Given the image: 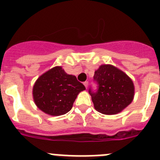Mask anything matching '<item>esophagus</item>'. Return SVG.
<instances>
[{
    "instance_id": "esophagus-1",
    "label": "esophagus",
    "mask_w": 160,
    "mask_h": 160,
    "mask_svg": "<svg viewBox=\"0 0 160 160\" xmlns=\"http://www.w3.org/2000/svg\"><path fill=\"white\" fill-rule=\"evenodd\" d=\"M83 84H84V86H85V87H86V88L87 89V87H88V84H89V82H87V81H86V82H85L84 83H83Z\"/></svg>"
}]
</instances>
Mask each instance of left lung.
Segmentation results:
<instances>
[{
  "label": "left lung",
  "instance_id": "8db88e82",
  "mask_svg": "<svg viewBox=\"0 0 160 160\" xmlns=\"http://www.w3.org/2000/svg\"><path fill=\"white\" fill-rule=\"evenodd\" d=\"M97 89L89 88L94 108L105 114L122 111L132 102L134 84L125 73L111 65H102L94 72Z\"/></svg>",
  "mask_w": 160,
  "mask_h": 160
}]
</instances>
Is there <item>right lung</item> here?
<instances>
[{
  "label": "right lung",
  "mask_w": 160,
  "mask_h": 160,
  "mask_svg": "<svg viewBox=\"0 0 160 160\" xmlns=\"http://www.w3.org/2000/svg\"><path fill=\"white\" fill-rule=\"evenodd\" d=\"M84 85L56 66L38 78L32 89L34 102L41 111L58 116L69 112Z\"/></svg>",
  "instance_id": "right-lung-1"
}]
</instances>
